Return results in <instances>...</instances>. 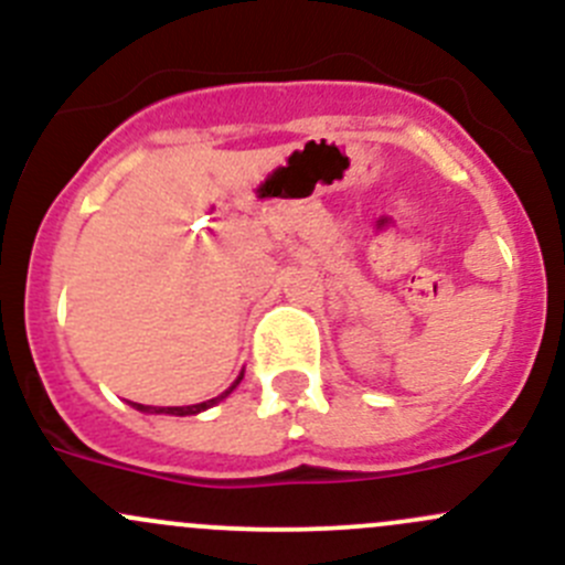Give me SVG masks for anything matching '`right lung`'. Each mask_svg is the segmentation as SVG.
Returning a JSON list of instances; mask_svg holds the SVG:
<instances>
[{
  "label": "right lung",
  "instance_id": "obj_1",
  "mask_svg": "<svg viewBox=\"0 0 565 565\" xmlns=\"http://www.w3.org/2000/svg\"><path fill=\"white\" fill-rule=\"evenodd\" d=\"M241 380H243V374L241 377L235 380V383H232V388L230 391H224L221 393V396H215V398H207V402H202V404H188V407H147V404H134L136 409H141V413H167V415H196V413H202V409H207V407H213V404H218L221 398H226L230 396L232 391L237 388V385H241Z\"/></svg>",
  "mask_w": 565,
  "mask_h": 565
}]
</instances>
